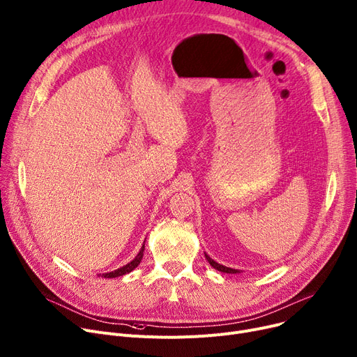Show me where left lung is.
Segmentation results:
<instances>
[{"label":"left lung","mask_w":357,"mask_h":357,"mask_svg":"<svg viewBox=\"0 0 357 357\" xmlns=\"http://www.w3.org/2000/svg\"><path fill=\"white\" fill-rule=\"evenodd\" d=\"M206 255V254H204ZM206 259L208 261V264H211L215 269H218V271H220V272H226V274H238V269H234V268H229V266H225V265H220V264H218L216 261H213L211 257L208 255H206Z\"/></svg>","instance_id":"8db88e82"}]
</instances>
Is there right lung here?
<instances>
[{"instance_id": "1", "label": "right lung", "mask_w": 357, "mask_h": 357, "mask_svg": "<svg viewBox=\"0 0 357 357\" xmlns=\"http://www.w3.org/2000/svg\"><path fill=\"white\" fill-rule=\"evenodd\" d=\"M142 257H144V245H142V248L139 249L138 255H137L130 264L123 265L122 268H118V269H115V271H112V272H107V274H102V277H103V278H116V277H122V275H125V274H128V272L134 271V269L139 265Z\"/></svg>"}]
</instances>
